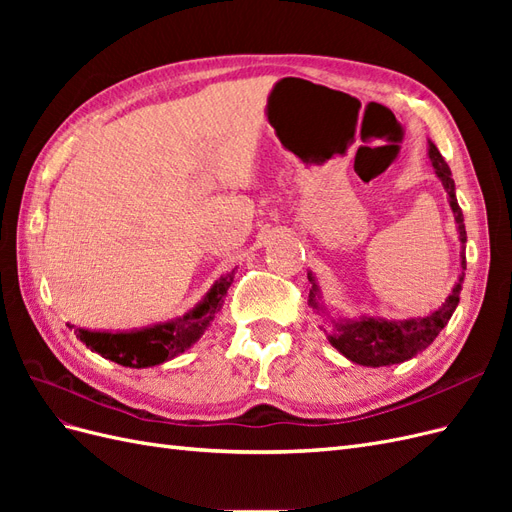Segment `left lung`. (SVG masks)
<instances>
[{
    "instance_id": "8db88e82",
    "label": "left lung",
    "mask_w": 512,
    "mask_h": 512,
    "mask_svg": "<svg viewBox=\"0 0 512 512\" xmlns=\"http://www.w3.org/2000/svg\"><path fill=\"white\" fill-rule=\"evenodd\" d=\"M429 160L433 170H436L438 179L442 181L444 190L448 194V205L453 209L457 232L461 245H466V224H463V213L457 205L455 196V181L451 175V168L444 162L442 153L438 147L429 141ZM466 250V247H463ZM461 269H466V254H461ZM463 273L459 275L457 284L453 286V292L448 294L442 307L436 312L423 318H410V320H386V318H374V316H361L354 320L346 318H331L327 309L320 303V288L316 284V277L307 273V280L312 282V290H309V305L318 312L327 314L331 318L333 331L327 335L333 348L342 352L346 359L352 363H359L365 367H384V365H395L404 363L418 352H423L438 333L446 327L448 320H451L455 307L459 305V292L463 284Z\"/></svg>"
}]
</instances>
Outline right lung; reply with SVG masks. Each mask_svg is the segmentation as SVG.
<instances>
[{
  "instance_id": "right-lung-1",
  "label": "right lung",
  "mask_w": 512,
  "mask_h": 512,
  "mask_svg": "<svg viewBox=\"0 0 512 512\" xmlns=\"http://www.w3.org/2000/svg\"><path fill=\"white\" fill-rule=\"evenodd\" d=\"M232 277H235V271L222 275L205 294V299L194 309H190L183 318L177 320L153 324V327L130 333L87 331L74 327L70 329H74V335L79 337L87 348L98 352L108 361L136 369L160 365L164 361L175 359V356L194 346L198 339L203 337L215 314H218L224 305Z\"/></svg>"
}]
</instances>
